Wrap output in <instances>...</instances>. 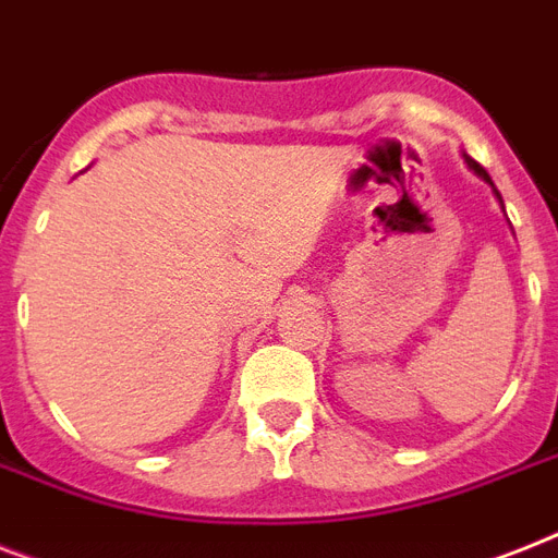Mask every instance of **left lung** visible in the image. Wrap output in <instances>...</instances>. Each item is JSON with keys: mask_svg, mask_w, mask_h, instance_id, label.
<instances>
[{"mask_svg": "<svg viewBox=\"0 0 558 558\" xmlns=\"http://www.w3.org/2000/svg\"><path fill=\"white\" fill-rule=\"evenodd\" d=\"M464 162H468V166H470V171H473V174H478V177H482V180H484V183L490 185V189H493V194H496V197H499V203H501V194L496 192V185H493L490 174H487V171H484L482 166H478V162L473 160V157H468V154H464ZM501 208H505V203H501Z\"/></svg>", "mask_w": 558, "mask_h": 558, "instance_id": "1", "label": "left lung"}]
</instances>
